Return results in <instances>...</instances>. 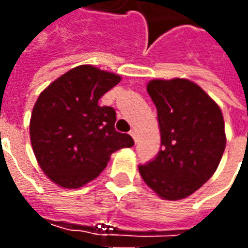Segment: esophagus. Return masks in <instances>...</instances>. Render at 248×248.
Wrapping results in <instances>:
<instances>
[{
    "label": "esophagus",
    "instance_id": "obj_1",
    "mask_svg": "<svg viewBox=\"0 0 248 248\" xmlns=\"http://www.w3.org/2000/svg\"><path fill=\"white\" fill-rule=\"evenodd\" d=\"M130 135H131V137H133V140H135V137H137V135H135L134 130H131V131H130Z\"/></svg>",
    "mask_w": 248,
    "mask_h": 248
}]
</instances>
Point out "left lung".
<instances>
[{"label":"left lung","mask_w":248,"mask_h":248,"mask_svg":"<svg viewBox=\"0 0 248 248\" xmlns=\"http://www.w3.org/2000/svg\"><path fill=\"white\" fill-rule=\"evenodd\" d=\"M147 93L158 113L161 150L153 161L140 165V177L163 199H183L213 177L222 159L223 115L188 79H153Z\"/></svg>","instance_id":"obj_1"}]
</instances>
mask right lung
<instances>
[{"mask_svg": "<svg viewBox=\"0 0 248 248\" xmlns=\"http://www.w3.org/2000/svg\"><path fill=\"white\" fill-rule=\"evenodd\" d=\"M121 77L90 65L71 69L51 82L35 102L30 140L42 171L58 186L78 188L101 174L110 155L131 147L118 133L115 110L98 101Z\"/></svg>", "mask_w": 248, "mask_h": 248, "instance_id": "1", "label": "right lung"}]
</instances>
